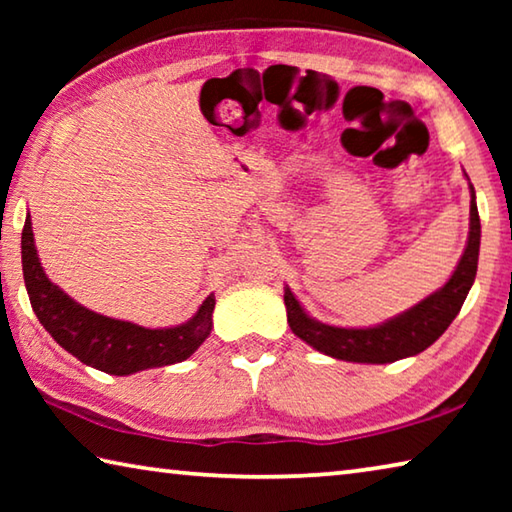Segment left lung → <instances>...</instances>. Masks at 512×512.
<instances>
[{
  "label": "left lung",
  "instance_id": "1",
  "mask_svg": "<svg viewBox=\"0 0 512 512\" xmlns=\"http://www.w3.org/2000/svg\"><path fill=\"white\" fill-rule=\"evenodd\" d=\"M470 189V239H467L465 253L461 262H458L454 275L449 277V282L443 289L433 293L427 300H422L413 309L404 311L402 316L368 329H345L318 323V320L305 314V309L298 305L293 293L284 289V305H287V320L291 325V332L300 336L302 341L309 343L318 352L329 354L334 359L357 363H391L427 350L452 325V320L461 311L476 277L481 221L474 201V187Z\"/></svg>",
  "mask_w": 512,
  "mask_h": 512
}]
</instances>
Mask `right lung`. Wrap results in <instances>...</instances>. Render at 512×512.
Here are the masks:
<instances>
[{"instance_id": "right-lung-1", "label": "right lung", "mask_w": 512, "mask_h": 512, "mask_svg": "<svg viewBox=\"0 0 512 512\" xmlns=\"http://www.w3.org/2000/svg\"><path fill=\"white\" fill-rule=\"evenodd\" d=\"M22 273L42 327L69 354L101 372L133 375L146 368L171 366L192 357L210 336L214 296L205 298L192 320L169 329H146L81 307L42 271L29 216L22 230Z\"/></svg>"}]
</instances>
